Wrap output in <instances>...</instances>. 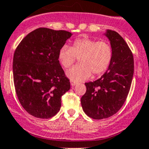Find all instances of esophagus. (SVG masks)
Masks as SVG:
<instances>
[{"instance_id":"obj_1","label":"esophagus","mask_w":149,"mask_h":149,"mask_svg":"<svg viewBox=\"0 0 149 149\" xmlns=\"http://www.w3.org/2000/svg\"><path fill=\"white\" fill-rule=\"evenodd\" d=\"M77 84V82H75V81H72V80L70 81L71 86H75Z\"/></svg>"}]
</instances>
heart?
Instances as JSON below:
<instances>
[{"label":"heart","instance_id":"1","mask_svg":"<svg viewBox=\"0 0 149 149\" xmlns=\"http://www.w3.org/2000/svg\"><path fill=\"white\" fill-rule=\"evenodd\" d=\"M58 61L62 67L69 68L76 58L79 64L69 69L67 76L71 80H86L92 74L98 77L107 70L113 58V48L106 41H98L88 37L77 38L70 47L63 45L58 51Z\"/></svg>","mask_w":149,"mask_h":149}]
</instances>
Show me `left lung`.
I'll list each match as a JSON object with an SVG mask.
<instances>
[{"mask_svg":"<svg viewBox=\"0 0 149 149\" xmlns=\"http://www.w3.org/2000/svg\"><path fill=\"white\" fill-rule=\"evenodd\" d=\"M105 36L113 48L111 65L101 78L85 83L86 92L81 98L84 112L95 120L111 117L122 107L134 72L133 55L127 42L115 31L107 30Z\"/></svg>","mask_w":149,"mask_h":149,"instance_id":"obj_1","label":"left lung"}]
</instances>
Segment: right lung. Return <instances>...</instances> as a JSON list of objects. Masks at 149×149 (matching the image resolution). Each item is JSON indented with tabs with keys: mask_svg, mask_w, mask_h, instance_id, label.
<instances>
[{
	"mask_svg": "<svg viewBox=\"0 0 149 149\" xmlns=\"http://www.w3.org/2000/svg\"><path fill=\"white\" fill-rule=\"evenodd\" d=\"M72 36L65 30L38 28L17 46L13 62V82L22 107L37 118L54 117L61 97L70 88L58 61V51Z\"/></svg>",
	"mask_w": 149,
	"mask_h": 149,
	"instance_id": "obj_1",
	"label": "right lung"
}]
</instances>
